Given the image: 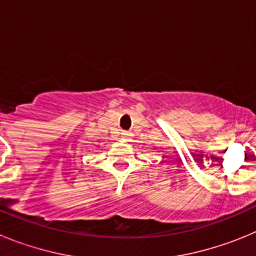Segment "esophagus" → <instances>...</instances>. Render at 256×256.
Instances as JSON below:
<instances>
[{
  "mask_svg": "<svg viewBox=\"0 0 256 256\" xmlns=\"http://www.w3.org/2000/svg\"><path fill=\"white\" fill-rule=\"evenodd\" d=\"M120 134H122V138H123V140L130 138V133H128V132H122Z\"/></svg>",
  "mask_w": 256,
  "mask_h": 256,
  "instance_id": "1",
  "label": "esophagus"
}]
</instances>
